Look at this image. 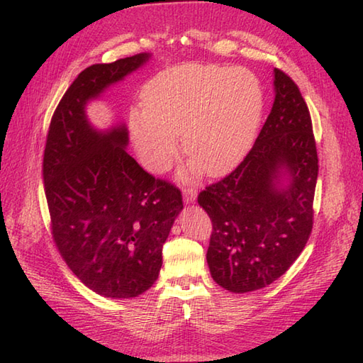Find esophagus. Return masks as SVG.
Listing matches in <instances>:
<instances>
[{"instance_id": "34e87169", "label": "esophagus", "mask_w": 363, "mask_h": 363, "mask_svg": "<svg viewBox=\"0 0 363 363\" xmlns=\"http://www.w3.org/2000/svg\"><path fill=\"white\" fill-rule=\"evenodd\" d=\"M198 195V189L196 186H184L182 187V196L187 203H194Z\"/></svg>"}]
</instances>
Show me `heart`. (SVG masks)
Wrapping results in <instances>:
<instances>
[{"mask_svg":"<svg viewBox=\"0 0 363 363\" xmlns=\"http://www.w3.org/2000/svg\"><path fill=\"white\" fill-rule=\"evenodd\" d=\"M262 111L259 81L240 68L186 65L157 74L143 90V113L130 123L151 172H165L184 135L187 157L207 174L233 167L248 146Z\"/></svg>","mask_w":363,"mask_h":363,"instance_id":"heart-1","label":"heart"}]
</instances>
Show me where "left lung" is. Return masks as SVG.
<instances>
[{
  "label": "left lung",
  "instance_id": "left-lung-1",
  "mask_svg": "<svg viewBox=\"0 0 363 363\" xmlns=\"http://www.w3.org/2000/svg\"><path fill=\"white\" fill-rule=\"evenodd\" d=\"M274 90L272 112L250 152L198 195L212 221L206 254L211 274L234 293L264 289L281 277L313 226L318 154L309 107L279 68ZM284 174L289 184H281Z\"/></svg>",
  "mask_w": 363,
  "mask_h": 363
}]
</instances>
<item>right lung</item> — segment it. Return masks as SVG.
Masks as SVG:
<instances>
[{
    "label": "right lung",
    "mask_w": 363,
    "mask_h": 363,
    "mask_svg": "<svg viewBox=\"0 0 363 363\" xmlns=\"http://www.w3.org/2000/svg\"><path fill=\"white\" fill-rule=\"evenodd\" d=\"M148 59L142 52L87 67L46 134L42 173L52 240L81 282L106 298H134L156 282L162 246L182 209L181 190L126 152V128L98 133L84 111Z\"/></svg>",
    "instance_id": "1"
}]
</instances>
